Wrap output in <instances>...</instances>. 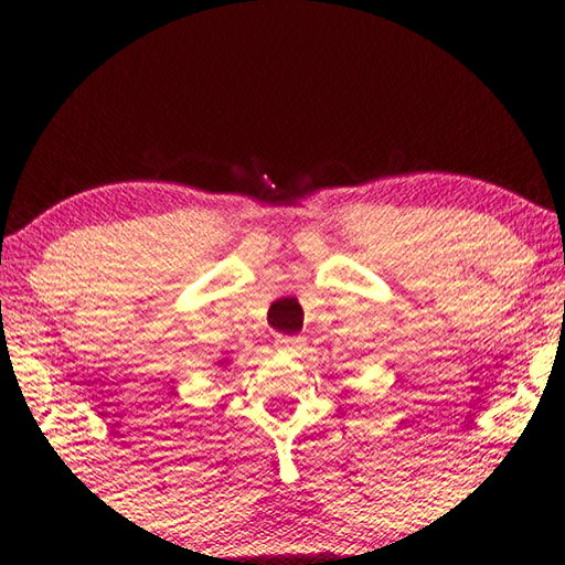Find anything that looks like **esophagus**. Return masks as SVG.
I'll return each mask as SVG.
<instances>
[{
	"label": "esophagus",
	"mask_w": 565,
	"mask_h": 565,
	"mask_svg": "<svg viewBox=\"0 0 565 565\" xmlns=\"http://www.w3.org/2000/svg\"><path fill=\"white\" fill-rule=\"evenodd\" d=\"M303 344L301 337H289V334H279L276 337V347L281 349V352H289V354H297Z\"/></svg>",
	"instance_id": "obj_1"
}]
</instances>
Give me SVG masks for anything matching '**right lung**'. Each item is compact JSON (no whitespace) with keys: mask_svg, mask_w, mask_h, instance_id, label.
Segmentation results:
<instances>
[{"mask_svg":"<svg viewBox=\"0 0 565 565\" xmlns=\"http://www.w3.org/2000/svg\"><path fill=\"white\" fill-rule=\"evenodd\" d=\"M223 364H226V360H221V362H218V366H223Z\"/></svg>","mask_w":565,"mask_h":565,"instance_id":"add662e5","label":"right lung"}]
</instances>
